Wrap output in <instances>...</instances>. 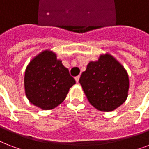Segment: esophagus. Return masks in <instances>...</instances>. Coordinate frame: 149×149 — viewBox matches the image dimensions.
Returning a JSON list of instances; mask_svg holds the SVG:
<instances>
[{
  "label": "esophagus",
  "mask_w": 149,
  "mask_h": 149,
  "mask_svg": "<svg viewBox=\"0 0 149 149\" xmlns=\"http://www.w3.org/2000/svg\"><path fill=\"white\" fill-rule=\"evenodd\" d=\"M75 79H76V82H77V83H79V76H77V77H75Z\"/></svg>",
  "instance_id": "1"
}]
</instances>
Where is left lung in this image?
Wrapping results in <instances>:
<instances>
[{"mask_svg":"<svg viewBox=\"0 0 149 149\" xmlns=\"http://www.w3.org/2000/svg\"><path fill=\"white\" fill-rule=\"evenodd\" d=\"M79 82L91 105L100 111L115 110L128 95L127 71L108 53L100 55L97 61H91Z\"/></svg>","mask_w":149,"mask_h":149,"instance_id":"left-lung-1","label":"left lung"}]
</instances>
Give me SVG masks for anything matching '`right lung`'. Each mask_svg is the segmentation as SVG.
<instances>
[{
	"label": "right lung",
	"mask_w": 149,
	"mask_h": 149,
	"mask_svg": "<svg viewBox=\"0 0 149 149\" xmlns=\"http://www.w3.org/2000/svg\"><path fill=\"white\" fill-rule=\"evenodd\" d=\"M24 83L25 95L31 104L42 110H52L65 100L76 81L56 54L45 50L29 63Z\"/></svg>",
	"instance_id": "add662e5"
}]
</instances>
